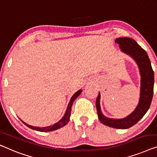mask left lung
Returning a JSON list of instances; mask_svg holds the SVG:
<instances>
[{
    "label": "left lung",
    "mask_w": 157,
    "mask_h": 157,
    "mask_svg": "<svg viewBox=\"0 0 157 157\" xmlns=\"http://www.w3.org/2000/svg\"><path fill=\"white\" fill-rule=\"evenodd\" d=\"M115 42L119 44L121 51L132 57L138 65L141 75L140 101L136 109L129 116L120 119L109 118L103 115L100 106L99 92L96 100V107L99 121L104 125L117 129H128L138 122L150 107L154 92V71L147 52L134 39L120 37L116 39Z\"/></svg>",
    "instance_id": "left-lung-1"
}]
</instances>
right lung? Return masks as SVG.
Segmentation results:
<instances>
[{"mask_svg":"<svg viewBox=\"0 0 157 157\" xmlns=\"http://www.w3.org/2000/svg\"><path fill=\"white\" fill-rule=\"evenodd\" d=\"M82 92V90H79L78 92H75L73 94V96L71 97V100H70V102L68 105H67V109L65 111V115L63 117L60 119V120L58 121V123H56L55 124H53V125L51 126H48V127H44V128H39V127H35V126H32L30 125H28L26 123H25L24 121H22L21 120V121L25 124V125H27L28 128H31V129H33L34 130H37V131H40V132H49V131H53V130H56L59 129L60 128L63 127L64 125H66V124L68 123V121L70 120V116H71V108H72V103L77 98H78V96Z\"/></svg>","mask_w":157,"mask_h":157,"instance_id":"right-lung-1","label":"right lung"}]
</instances>
